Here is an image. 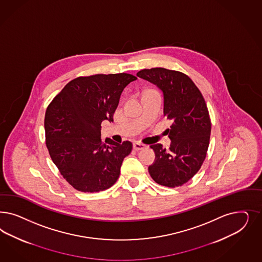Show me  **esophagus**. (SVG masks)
Instances as JSON below:
<instances>
[{"instance_id":"obj_1","label":"esophagus","mask_w":262,"mask_h":262,"mask_svg":"<svg viewBox=\"0 0 262 262\" xmlns=\"http://www.w3.org/2000/svg\"><path fill=\"white\" fill-rule=\"evenodd\" d=\"M133 147H134V149L135 150H142V149H144V147H145V145L144 144H142V143H139V142H135L134 144H133Z\"/></svg>"}]
</instances>
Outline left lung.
Listing matches in <instances>:
<instances>
[{
	"mask_svg": "<svg viewBox=\"0 0 262 262\" xmlns=\"http://www.w3.org/2000/svg\"><path fill=\"white\" fill-rule=\"evenodd\" d=\"M137 76L157 85L164 97V116L172 121L167 134L169 150L152 144L155 160L148 167L152 179L162 186L183 185L201 169L209 145L211 121L203 94L184 73L166 68L143 69Z\"/></svg>",
	"mask_w": 262,
	"mask_h": 262,
	"instance_id": "1",
	"label": "left lung"
}]
</instances>
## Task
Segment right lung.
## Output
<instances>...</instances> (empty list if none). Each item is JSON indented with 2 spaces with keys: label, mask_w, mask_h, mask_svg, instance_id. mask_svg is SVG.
Listing matches in <instances>:
<instances>
[{
  "label": "right lung",
  "mask_w": 262,
  "mask_h": 262,
  "mask_svg": "<svg viewBox=\"0 0 262 262\" xmlns=\"http://www.w3.org/2000/svg\"><path fill=\"white\" fill-rule=\"evenodd\" d=\"M137 77L96 74L70 81L46 110L44 128L51 159L70 185L84 193L116 183L132 143L101 138L103 120L114 121L120 94Z\"/></svg>",
  "instance_id": "1"
}]
</instances>
